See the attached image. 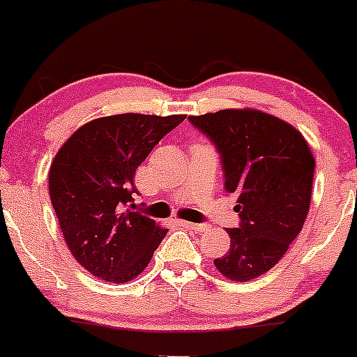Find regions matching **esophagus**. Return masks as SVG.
I'll list each match as a JSON object with an SVG mask.
<instances>
[{
  "label": "esophagus",
  "instance_id": "1",
  "mask_svg": "<svg viewBox=\"0 0 357 357\" xmlns=\"http://www.w3.org/2000/svg\"><path fill=\"white\" fill-rule=\"evenodd\" d=\"M178 223H181V225L188 230H195V232H202V230L208 229L206 223H193V222H185V220H178Z\"/></svg>",
  "mask_w": 357,
  "mask_h": 357
}]
</instances>
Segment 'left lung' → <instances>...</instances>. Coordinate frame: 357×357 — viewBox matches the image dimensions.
<instances>
[{
	"instance_id": "8db88e82",
	"label": "left lung",
	"mask_w": 357,
	"mask_h": 357,
	"mask_svg": "<svg viewBox=\"0 0 357 357\" xmlns=\"http://www.w3.org/2000/svg\"><path fill=\"white\" fill-rule=\"evenodd\" d=\"M220 154L225 190L237 197L230 249L213 261L223 276L250 281L287 254L310 208L313 159L303 135L259 109H220L188 119Z\"/></svg>"
}]
</instances>
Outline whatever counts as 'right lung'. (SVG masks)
<instances>
[{"label": "right lung", "mask_w": 357, "mask_h": 357, "mask_svg": "<svg viewBox=\"0 0 357 357\" xmlns=\"http://www.w3.org/2000/svg\"><path fill=\"white\" fill-rule=\"evenodd\" d=\"M186 115H121L77 128L59 149L49 193L76 261L109 283L134 280L162 242V229L134 206L135 171Z\"/></svg>", "instance_id": "1"}]
</instances>
